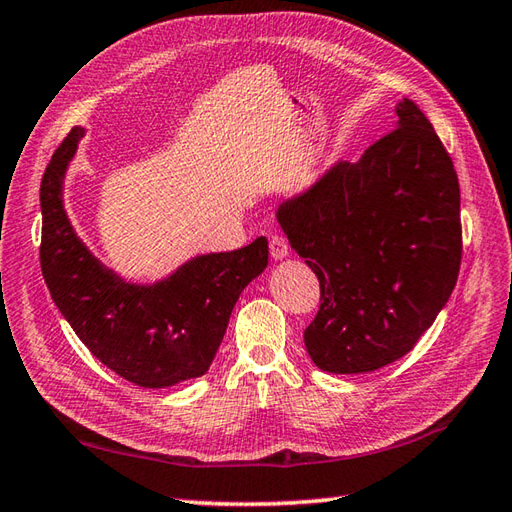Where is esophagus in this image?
Returning <instances> with one entry per match:
<instances>
[{"label": "esophagus", "instance_id": "esophagus-1", "mask_svg": "<svg viewBox=\"0 0 512 512\" xmlns=\"http://www.w3.org/2000/svg\"><path fill=\"white\" fill-rule=\"evenodd\" d=\"M269 252H271V258L274 260H283L289 256V243L285 236L280 234H271L269 238Z\"/></svg>", "mask_w": 512, "mask_h": 512}]
</instances>
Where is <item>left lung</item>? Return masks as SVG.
Returning a JSON list of instances; mask_svg holds the SVG:
<instances>
[{
  "label": "left lung",
  "instance_id": "left-lung-1",
  "mask_svg": "<svg viewBox=\"0 0 512 512\" xmlns=\"http://www.w3.org/2000/svg\"><path fill=\"white\" fill-rule=\"evenodd\" d=\"M398 128L278 207L314 269L320 309L305 347L322 371L369 373L406 356L451 298L462 263L460 183L411 99Z\"/></svg>",
  "mask_w": 512,
  "mask_h": 512
}]
</instances>
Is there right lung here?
Masks as SVG:
<instances>
[{"instance_id": "obj_1", "label": "right lung", "mask_w": 512, "mask_h": 512, "mask_svg": "<svg viewBox=\"0 0 512 512\" xmlns=\"http://www.w3.org/2000/svg\"><path fill=\"white\" fill-rule=\"evenodd\" d=\"M86 130L72 128L41 179V274L92 356L123 380L165 389L203 375L241 291L267 267V238L187 260L154 285L125 283L81 243L64 210V176Z\"/></svg>"}]
</instances>
